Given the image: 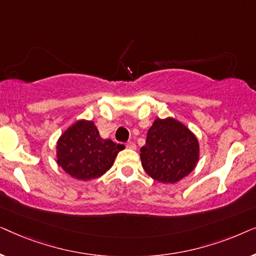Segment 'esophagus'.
I'll return each mask as SVG.
<instances>
[{"instance_id": "obj_1", "label": "esophagus", "mask_w": 256, "mask_h": 256, "mask_svg": "<svg viewBox=\"0 0 256 256\" xmlns=\"http://www.w3.org/2000/svg\"><path fill=\"white\" fill-rule=\"evenodd\" d=\"M126 146H127V148H129V149H132V150H134V149H136V144H135V143L134 142H127V144H126Z\"/></svg>"}]
</instances>
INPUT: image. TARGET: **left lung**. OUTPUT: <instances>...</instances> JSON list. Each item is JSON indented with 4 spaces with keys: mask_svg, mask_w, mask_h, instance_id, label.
I'll list each match as a JSON object with an SVG mask.
<instances>
[{
    "mask_svg": "<svg viewBox=\"0 0 256 256\" xmlns=\"http://www.w3.org/2000/svg\"><path fill=\"white\" fill-rule=\"evenodd\" d=\"M140 155L150 177L160 183H176L194 169L199 160L198 140L174 118H156Z\"/></svg>",
    "mask_w": 256,
    "mask_h": 256,
    "instance_id": "left-lung-1",
    "label": "left lung"
}]
</instances>
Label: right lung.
<instances>
[{
  "label": "right lung",
  "instance_id": "right-lung-1",
  "mask_svg": "<svg viewBox=\"0 0 256 256\" xmlns=\"http://www.w3.org/2000/svg\"><path fill=\"white\" fill-rule=\"evenodd\" d=\"M124 146L104 140L92 121L76 122L57 143V163L70 176L88 180L110 170Z\"/></svg>",
  "mask_w": 256,
  "mask_h": 256
}]
</instances>
